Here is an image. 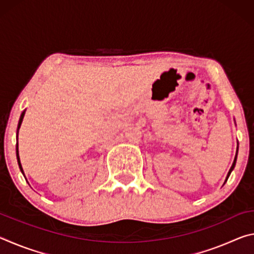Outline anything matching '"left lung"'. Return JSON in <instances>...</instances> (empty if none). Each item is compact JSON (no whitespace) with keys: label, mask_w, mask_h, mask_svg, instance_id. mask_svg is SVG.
I'll list each match as a JSON object with an SVG mask.
<instances>
[{"label":"left lung","mask_w":254,"mask_h":254,"mask_svg":"<svg viewBox=\"0 0 254 254\" xmlns=\"http://www.w3.org/2000/svg\"><path fill=\"white\" fill-rule=\"evenodd\" d=\"M236 156H238V150H236ZM236 156H235V159H234V161H233V165H232V167H231V169H230V171H229V174H227V177H226V180L229 179V177H230V175H231V173H232V170L234 169V167H235V163H236ZM226 180H225V183H226Z\"/></svg>","instance_id":"8db88e82"}]
</instances>
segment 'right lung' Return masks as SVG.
<instances>
[{
	"label": "right lung",
	"instance_id": "obj_1",
	"mask_svg": "<svg viewBox=\"0 0 254 254\" xmlns=\"http://www.w3.org/2000/svg\"><path fill=\"white\" fill-rule=\"evenodd\" d=\"M23 117H24V112H22V114H21V117H20V120H19V126H18V131H19L20 127H21V123H22ZM16 158H18V163H19V167H20V169H21V171H22V173H23L22 166H21V162H20V157H19V143H16Z\"/></svg>",
	"mask_w": 254,
	"mask_h": 254
}]
</instances>
